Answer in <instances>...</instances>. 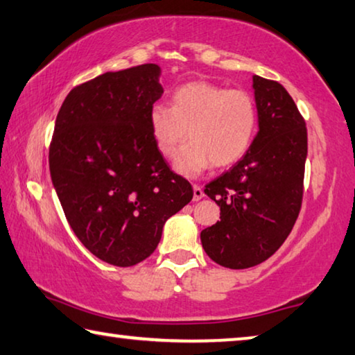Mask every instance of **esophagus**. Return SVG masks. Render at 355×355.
I'll return each mask as SVG.
<instances>
[{
    "label": "esophagus",
    "instance_id": "esophagus-1",
    "mask_svg": "<svg viewBox=\"0 0 355 355\" xmlns=\"http://www.w3.org/2000/svg\"><path fill=\"white\" fill-rule=\"evenodd\" d=\"M204 189H202L200 187H199V184H194V187H193V200H196V202H198V200H200L202 198H204Z\"/></svg>",
    "mask_w": 355,
    "mask_h": 355
}]
</instances>
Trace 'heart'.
<instances>
[{"label": "heart", "instance_id": "1", "mask_svg": "<svg viewBox=\"0 0 355 355\" xmlns=\"http://www.w3.org/2000/svg\"><path fill=\"white\" fill-rule=\"evenodd\" d=\"M151 136L159 153L172 159L180 151L175 171L188 178L211 164L232 166L251 147L257 129V105L245 89H227L210 82H191L172 96V107L150 109Z\"/></svg>", "mask_w": 355, "mask_h": 355}]
</instances>
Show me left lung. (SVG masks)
<instances>
[{
    "instance_id": "left-lung-1",
    "label": "left lung",
    "mask_w": 355,
    "mask_h": 355,
    "mask_svg": "<svg viewBox=\"0 0 355 355\" xmlns=\"http://www.w3.org/2000/svg\"><path fill=\"white\" fill-rule=\"evenodd\" d=\"M259 131L246 155L205 187L221 221L200 232L208 257L227 268L254 267L288 239L299 216L308 137L283 85L252 76Z\"/></svg>"
}]
</instances>
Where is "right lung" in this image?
I'll use <instances>...</instances> for the list:
<instances>
[{"instance_id": "add662e5", "label": "right lung", "mask_w": 355, "mask_h": 355, "mask_svg": "<svg viewBox=\"0 0 355 355\" xmlns=\"http://www.w3.org/2000/svg\"><path fill=\"white\" fill-rule=\"evenodd\" d=\"M161 67L105 72L71 89L56 115L50 177L83 246L110 266L131 267L159 243L193 188L173 173L150 129Z\"/></svg>"}]
</instances>
